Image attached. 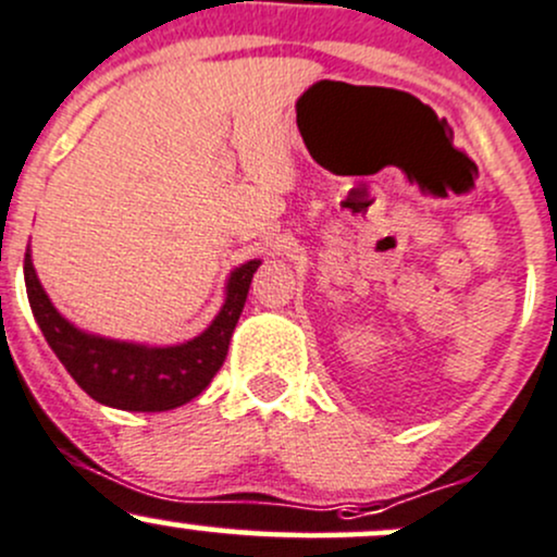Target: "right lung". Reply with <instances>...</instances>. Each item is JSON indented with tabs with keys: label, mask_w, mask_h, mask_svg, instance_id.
Segmentation results:
<instances>
[{
	"label": "right lung",
	"mask_w": 557,
	"mask_h": 557,
	"mask_svg": "<svg viewBox=\"0 0 557 557\" xmlns=\"http://www.w3.org/2000/svg\"><path fill=\"white\" fill-rule=\"evenodd\" d=\"M259 264V259L246 261L230 274L222 311L203 333L180 346L126 344L71 325L41 288L28 250L23 261V277H26L30 311L47 344L91 399L126 412H166L187 405L200 391H206L224 364L232 330L240 320L250 280Z\"/></svg>",
	"instance_id": "1"
}]
</instances>
